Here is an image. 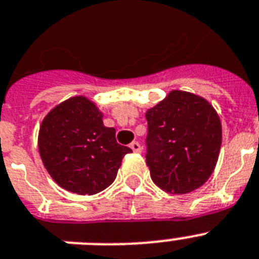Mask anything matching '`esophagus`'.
Wrapping results in <instances>:
<instances>
[{
    "label": "esophagus",
    "instance_id": "34e87169",
    "mask_svg": "<svg viewBox=\"0 0 259 259\" xmlns=\"http://www.w3.org/2000/svg\"><path fill=\"white\" fill-rule=\"evenodd\" d=\"M130 148H131V149L135 152V153H141V149H143L139 141H132L131 145H130Z\"/></svg>",
    "mask_w": 259,
    "mask_h": 259
}]
</instances>
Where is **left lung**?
Segmentation results:
<instances>
[{"label": "left lung", "mask_w": 259, "mask_h": 259, "mask_svg": "<svg viewBox=\"0 0 259 259\" xmlns=\"http://www.w3.org/2000/svg\"><path fill=\"white\" fill-rule=\"evenodd\" d=\"M145 118L152 181L165 193L180 195L203 186L222 147V121L211 103L193 93L171 90Z\"/></svg>", "instance_id": "left-lung-1"}]
</instances>
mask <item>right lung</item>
Wrapping results in <instances>:
<instances>
[{
  "instance_id": "add662e5",
  "label": "right lung",
  "mask_w": 259,
  "mask_h": 259,
  "mask_svg": "<svg viewBox=\"0 0 259 259\" xmlns=\"http://www.w3.org/2000/svg\"><path fill=\"white\" fill-rule=\"evenodd\" d=\"M83 96L59 103L44 116L37 136L39 154L52 180L69 193L94 195L116 178L131 148L116 143L115 128Z\"/></svg>"
}]
</instances>
